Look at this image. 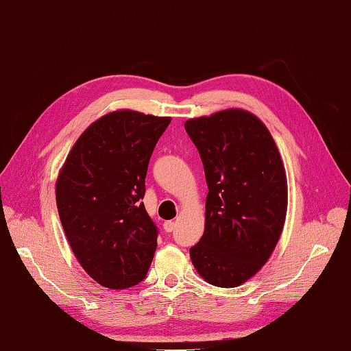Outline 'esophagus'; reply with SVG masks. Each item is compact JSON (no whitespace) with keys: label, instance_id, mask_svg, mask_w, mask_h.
Returning a JSON list of instances; mask_svg holds the SVG:
<instances>
[{"label":"esophagus","instance_id":"obj_1","mask_svg":"<svg viewBox=\"0 0 351 351\" xmlns=\"http://www.w3.org/2000/svg\"><path fill=\"white\" fill-rule=\"evenodd\" d=\"M163 230H165L167 232H173L176 230V222H173V221L163 222Z\"/></svg>","mask_w":351,"mask_h":351}]
</instances>
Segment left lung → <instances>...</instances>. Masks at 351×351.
<instances>
[{
  "label": "left lung",
  "mask_w": 351,
  "mask_h": 351,
  "mask_svg": "<svg viewBox=\"0 0 351 351\" xmlns=\"http://www.w3.org/2000/svg\"><path fill=\"white\" fill-rule=\"evenodd\" d=\"M207 182L204 234L191 260L208 284L246 282L274 252L287 213V177L267 128L227 110L184 123Z\"/></svg>",
  "instance_id": "1"
}]
</instances>
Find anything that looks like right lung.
<instances>
[{"label": "right lung", "instance_id": "right-lung-1", "mask_svg": "<svg viewBox=\"0 0 351 351\" xmlns=\"http://www.w3.org/2000/svg\"><path fill=\"white\" fill-rule=\"evenodd\" d=\"M169 121L129 110L106 114L80 136L58 176L57 207L70 247L106 288H130L149 271L159 231L141 199Z\"/></svg>", "mask_w": 351, "mask_h": 351}]
</instances>
